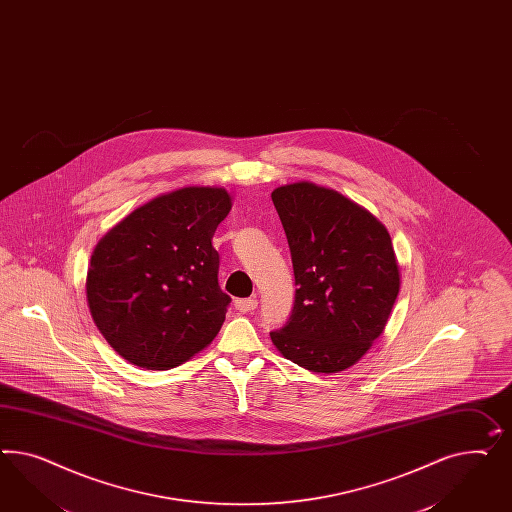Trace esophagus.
Instances as JSON below:
<instances>
[{"instance_id":"obj_1","label":"esophagus","mask_w":512,"mask_h":512,"mask_svg":"<svg viewBox=\"0 0 512 512\" xmlns=\"http://www.w3.org/2000/svg\"><path fill=\"white\" fill-rule=\"evenodd\" d=\"M234 307L237 312L247 314V312L256 310V307H258V301H256L254 297H249V299H235Z\"/></svg>"}]
</instances>
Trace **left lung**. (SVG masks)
I'll list each match as a JSON object with an SVG mask.
<instances>
[{
	"label": "left lung",
	"instance_id": "8db88e82",
	"mask_svg": "<svg viewBox=\"0 0 512 512\" xmlns=\"http://www.w3.org/2000/svg\"><path fill=\"white\" fill-rule=\"evenodd\" d=\"M292 252L295 305L271 331L286 359L333 374L355 365L389 322L400 267L387 228L333 189L299 181L271 194Z\"/></svg>",
	"mask_w": 512,
	"mask_h": 512
}]
</instances>
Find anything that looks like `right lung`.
<instances>
[{
	"label": "right lung",
	"mask_w": 512,
	"mask_h": 512,
	"mask_svg": "<svg viewBox=\"0 0 512 512\" xmlns=\"http://www.w3.org/2000/svg\"><path fill=\"white\" fill-rule=\"evenodd\" d=\"M232 209L220 187H185L140 205L91 254L86 295L106 342L146 370L183 365L219 335L230 305L213 235Z\"/></svg>",
	"instance_id": "obj_1"
}]
</instances>
